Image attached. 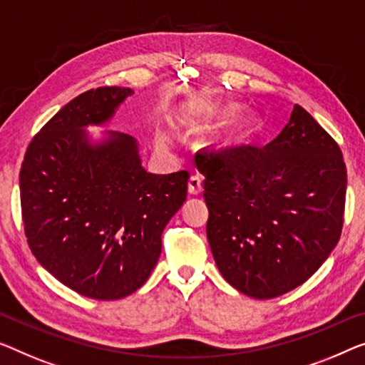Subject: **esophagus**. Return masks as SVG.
I'll use <instances>...</instances> for the list:
<instances>
[{
	"mask_svg": "<svg viewBox=\"0 0 365 365\" xmlns=\"http://www.w3.org/2000/svg\"><path fill=\"white\" fill-rule=\"evenodd\" d=\"M203 190V185H201V177L200 175H192L188 180V193L193 195V197H198Z\"/></svg>",
	"mask_w": 365,
	"mask_h": 365,
	"instance_id": "34e87169",
	"label": "esophagus"
}]
</instances>
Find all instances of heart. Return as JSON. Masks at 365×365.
Instances as JSON below:
<instances>
[{"mask_svg":"<svg viewBox=\"0 0 365 365\" xmlns=\"http://www.w3.org/2000/svg\"><path fill=\"white\" fill-rule=\"evenodd\" d=\"M239 110L237 103L232 101H206L197 110V121L205 128H213L216 124L226 121ZM260 134V119L254 113H239L222 126L217 143L222 149H241L252 144ZM157 143L167 144L164 133L157 134Z\"/></svg>","mask_w":365,"mask_h":365,"instance_id":"heart-1","label":"heart"}]
</instances>
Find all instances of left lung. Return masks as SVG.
Masks as SVG:
<instances>
[{
    "label": "left lung",
    "instance_id": "left-lung-1",
    "mask_svg": "<svg viewBox=\"0 0 365 365\" xmlns=\"http://www.w3.org/2000/svg\"><path fill=\"white\" fill-rule=\"evenodd\" d=\"M206 236L227 284L267 300L317 272L339 241L347 173L336 140L302 106L259 148L201 150Z\"/></svg>",
    "mask_w": 365,
    "mask_h": 365
}]
</instances>
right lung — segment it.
<instances>
[{
	"instance_id": "add662e5",
	"label": "right lung",
	"mask_w": 365,
	"mask_h": 365,
	"mask_svg": "<svg viewBox=\"0 0 365 365\" xmlns=\"http://www.w3.org/2000/svg\"><path fill=\"white\" fill-rule=\"evenodd\" d=\"M130 88L101 86L67 103L31 140L19 173L32 254L63 285L118 300L144 285L162 251V231L187 198L188 172L155 175L133 135L86 126L110 121Z\"/></svg>"
}]
</instances>
